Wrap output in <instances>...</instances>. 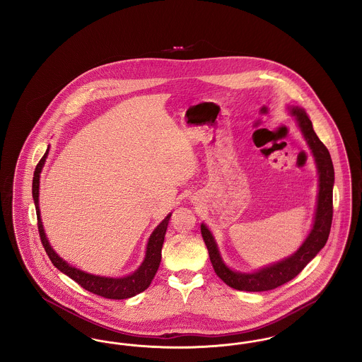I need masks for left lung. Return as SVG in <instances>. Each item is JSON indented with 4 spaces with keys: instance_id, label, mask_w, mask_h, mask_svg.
Listing matches in <instances>:
<instances>
[{
    "instance_id": "8db88e82",
    "label": "left lung",
    "mask_w": 362,
    "mask_h": 362,
    "mask_svg": "<svg viewBox=\"0 0 362 362\" xmlns=\"http://www.w3.org/2000/svg\"><path fill=\"white\" fill-rule=\"evenodd\" d=\"M286 110L294 119L301 136L305 139L317 171V197L313 221L305 240L301 243V245L292 255L250 273L233 270L225 263L214 235L207 228V225L202 223L201 232L206 244L213 269L228 286L236 291L264 292L289 282L319 254V251L327 243L332 223V189L335 179L332 160L327 148L316 136L305 110L292 104H288Z\"/></svg>"
}]
</instances>
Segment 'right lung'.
<instances>
[{"instance_id": "1", "label": "right lung", "mask_w": 362, "mask_h": 362, "mask_svg": "<svg viewBox=\"0 0 362 362\" xmlns=\"http://www.w3.org/2000/svg\"><path fill=\"white\" fill-rule=\"evenodd\" d=\"M50 152V145L47 146V151L45 156L40 158L39 164L36 165L34 173V180H33V198H34L35 209H36V216H37V228H39V235L40 240L43 243V247L49 255V258L52 262V264L64 274L70 276L73 281H76L78 285H81L86 291L90 293H95L98 296H102L105 298L111 300H124L134 297L138 293L144 292L145 289L149 288L152 279L155 278L157 269L161 262V248L165 238V232L168 228L170 218L173 213H170L160 224L156 226L153 232L151 233L148 243H146V250H145V258L142 263L138 266L137 270L133 273L123 276H96L86 273L81 269H77L74 266L69 264L65 259L61 258L52 247L50 241L46 236L42 217H40V209H39V185H40V173L45 167L46 158Z\"/></svg>"}]
</instances>
